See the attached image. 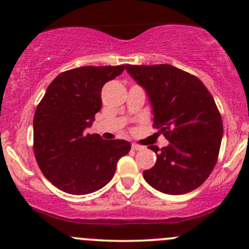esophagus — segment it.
Returning a JSON list of instances; mask_svg holds the SVG:
<instances>
[{"mask_svg": "<svg viewBox=\"0 0 249 249\" xmlns=\"http://www.w3.org/2000/svg\"><path fill=\"white\" fill-rule=\"evenodd\" d=\"M131 147H132V150H134V151L142 150V146H141V145H138V144H132V145H131Z\"/></svg>", "mask_w": 249, "mask_h": 249, "instance_id": "esophagus-1", "label": "esophagus"}]
</instances>
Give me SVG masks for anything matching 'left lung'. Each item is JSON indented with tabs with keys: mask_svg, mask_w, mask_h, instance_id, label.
<instances>
[{
	"mask_svg": "<svg viewBox=\"0 0 249 249\" xmlns=\"http://www.w3.org/2000/svg\"><path fill=\"white\" fill-rule=\"evenodd\" d=\"M146 91L153 126L170 142L148 146L157 161L142 172L148 185L162 193L185 194L212 173L221 145L222 119L212 95L198 77L170 64L125 65Z\"/></svg>",
	"mask_w": 249,
	"mask_h": 249,
	"instance_id": "obj_1",
	"label": "left lung"
}]
</instances>
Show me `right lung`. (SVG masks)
Instances as JSON below:
<instances>
[{
  "mask_svg": "<svg viewBox=\"0 0 249 249\" xmlns=\"http://www.w3.org/2000/svg\"><path fill=\"white\" fill-rule=\"evenodd\" d=\"M117 67H82L50 83L34 116V153L42 173L65 193L83 196L113 178L117 162L131 150L123 139L104 141L85 132L101 110L105 83L124 71Z\"/></svg>",
  "mask_w": 249,
  "mask_h": 249,
  "instance_id": "obj_1",
  "label": "right lung"
}]
</instances>
